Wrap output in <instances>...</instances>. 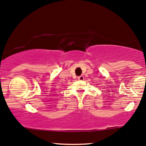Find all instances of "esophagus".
I'll use <instances>...</instances> for the list:
<instances>
[{
    "mask_svg": "<svg viewBox=\"0 0 146 146\" xmlns=\"http://www.w3.org/2000/svg\"><path fill=\"white\" fill-rule=\"evenodd\" d=\"M78 79L79 80L82 81V80H84V78L83 75H80V76H79V77H78Z\"/></svg>",
    "mask_w": 146,
    "mask_h": 146,
    "instance_id": "esophagus-1",
    "label": "esophagus"
}]
</instances>
